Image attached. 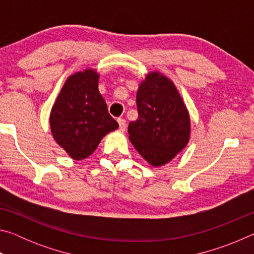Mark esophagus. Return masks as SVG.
Listing matches in <instances>:
<instances>
[{"mask_svg":"<svg viewBox=\"0 0 254 254\" xmlns=\"http://www.w3.org/2000/svg\"><path fill=\"white\" fill-rule=\"evenodd\" d=\"M118 122H119V127H120V130L124 131L127 128V121L124 119H118Z\"/></svg>","mask_w":254,"mask_h":254,"instance_id":"34e87169","label":"esophagus"}]
</instances>
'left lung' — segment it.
I'll return each mask as SVG.
<instances>
[{
	"instance_id": "8db88e82",
	"label": "left lung",
	"mask_w": 254,
	"mask_h": 254,
	"mask_svg": "<svg viewBox=\"0 0 254 254\" xmlns=\"http://www.w3.org/2000/svg\"><path fill=\"white\" fill-rule=\"evenodd\" d=\"M139 118L128 124L131 143L150 165L169 162L186 147L190 122L186 106L173 81L153 71L136 93Z\"/></svg>"
}]
</instances>
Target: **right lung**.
<instances>
[{"label": "right lung", "instance_id": "obj_1", "mask_svg": "<svg viewBox=\"0 0 254 254\" xmlns=\"http://www.w3.org/2000/svg\"><path fill=\"white\" fill-rule=\"evenodd\" d=\"M50 127L57 143L75 160L91 156L103 136L119 127L98 92L95 70L68 77L51 110Z\"/></svg>", "mask_w": 254, "mask_h": 254}]
</instances>
